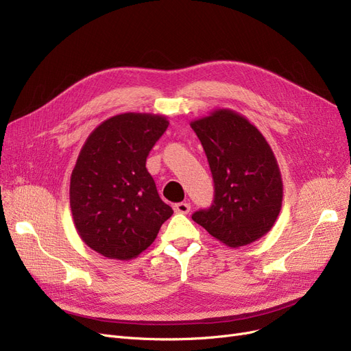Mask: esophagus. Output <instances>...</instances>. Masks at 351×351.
<instances>
[{
	"label": "esophagus",
	"mask_w": 351,
	"mask_h": 351,
	"mask_svg": "<svg viewBox=\"0 0 351 351\" xmlns=\"http://www.w3.org/2000/svg\"><path fill=\"white\" fill-rule=\"evenodd\" d=\"M174 210L177 212V214H189L190 204H187V202H180V204L174 205Z\"/></svg>",
	"instance_id": "obj_1"
}]
</instances>
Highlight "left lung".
I'll return each instance as SVG.
<instances>
[{
    "label": "left lung",
    "mask_w": 351,
    "mask_h": 351,
    "mask_svg": "<svg viewBox=\"0 0 351 351\" xmlns=\"http://www.w3.org/2000/svg\"><path fill=\"white\" fill-rule=\"evenodd\" d=\"M214 178V202L192 219L230 247L246 246L272 228L282 204L277 159L262 133L243 115L217 110L192 121Z\"/></svg>",
    "instance_id": "8db88e82"
}]
</instances>
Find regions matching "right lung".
Returning <instances> with one entry per match:
<instances>
[{"instance_id": "add662e5", "label": "right lung", "mask_w": 351, "mask_h": 351, "mask_svg": "<svg viewBox=\"0 0 351 351\" xmlns=\"http://www.w3.org/2000/svg\"><path fill=\"white\" fill-rule=\"evenodd\" d=\"M167 127L164 115H114L82 147L70 180L73 221L80 239L105 258H136L173 215L146 169V158Z\"/></svg>"}]
</instances>
